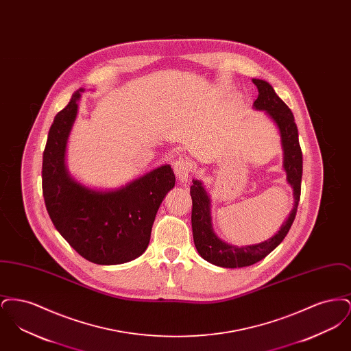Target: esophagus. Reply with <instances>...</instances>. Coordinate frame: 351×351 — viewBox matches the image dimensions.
I'll return each instance as SVG.
<instances>
[{
	"instance_id": "1",
	"label": "esophagus",
	"mask_w": 351,
	"mask_h": 351,
	"mask_svg": "<svg viewBox=\"0 0 351 351\" xmlns=\"http://www.w3.org/2000/svg\"><path fill=\"white\" fill-rule=\"evenodd\" d=\"M192 163L188 160V159H185V158H180V159H178L175 163H173V171H175V175H176V178L182 182V183H185L186 180H188V178H189V175H191V172H192Z\"/></svg>"
}]
</instances>
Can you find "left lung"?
<instances>
[{
	"label": "left lung",
	"instance_id": "1",
	"mask_svg": "<svg viewBox=\"0 0 351 351\" xmlns=\"http://www.w3.org/2000/svg\"><path fill=\"white\" fill-rule=\"evenodd\" d=\"M252 83L256 85L259 96L254 102L255 109L266 110L269 117L272 118L282 134V145L284 150V169L287 172V180L293 188L295 206L288 219L283 223L278 234L267 241L237 247L222 242L212 229V219L209 205L210 201L202 188L201 182L193 180L191 186L192 197V233L193 242L201 256L212 265L219 267L239 268L247 267L275 250L289 232L293 219L296 217L299 201L301 195V176H302V152L299 143L298 126L291 109L274 90V88L263 80L252 79Z\"/></svg>",
	"mask_w": 351,
	"mask_h": 351
}]
</instances>
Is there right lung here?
<instances>
[{"label":"right lung","instance_id":"add662e5","mask_svg":"<svg viewBox=\"0 0 351 351\" xmlns=\"http://www.w3.org/2000/svg\"><path fill=\"white\" fill-rule=\"evenodd\" d=\"M80 92L51 125L42 165L45 204L56 230L86 261L105 266L126 263L147 249L156 212L175 185V173L166 165L112 192L73 182L64 152Z\"/></svg>","mask_w":351,"mask_h":351}]
</instances>
